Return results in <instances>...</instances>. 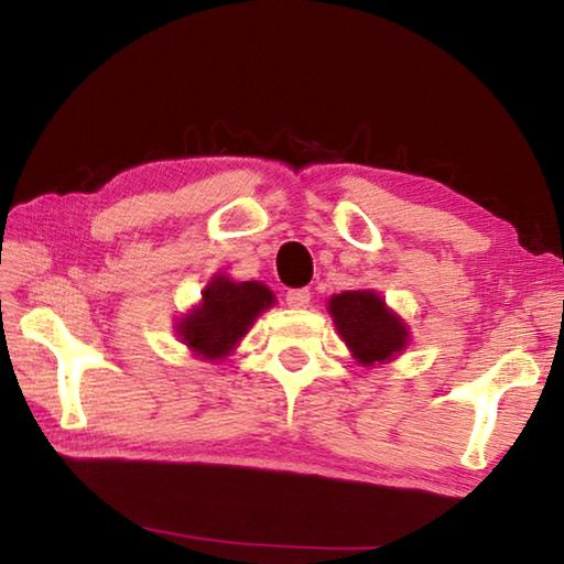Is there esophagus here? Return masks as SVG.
I'll use <instances>...</instances> for the list:
<instances>
[{
	"instance_id": "34e87169",
	"label": "esophagus",
	"mask_w": 564,
	"mask_h": 564,
	"mask_svg": "<svg viewBox=\"0 0 564 564\" xmlns=\"http://www.w3.org/2000/svg\"><path fill=\"white\" fill-rule=\"evenodd\" d=\"M285 303L291 305V308H305V305L311 303V291L308 289H293L285 293Z\"/></svg>"
}]
</instances>
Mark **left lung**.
Segmentation results:
<instances>
[{"label":"left lung","instance_id":"8db88e82","mask_svg":"<svg viewBox=\"0 0 564 564\" xmlns=\"http://www.w3.org/2000/svg\"><path fill=\"white\" fill-rule=\"evenodd\" d=\"M330 316L352 358L362 366L386 362L408 346V328L386 308L373 291H346L333 295Z\"/></svg>","mask_w":564,"mask_h":564}]
</instances>
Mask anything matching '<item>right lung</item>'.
I'll use <instances>...</instances> for the list:
<instances>
[{
	"instance_id": "1",
	"label": "right lung",
	"mask_w": 564,
	"mask_h": 564,
	"mask_svg": "<svg viewBox=\"0 0 564 564\" xmlns=\"http://www.w3.org/2000/svg\"><path fill=\"white\" fill-rule=\"evenodd\" d=\"M269 305H273V293L263 283H234L218 275L204 289V303L178 323V333L198 356L218 360Z\"/></svg>"
}]
</instances>
